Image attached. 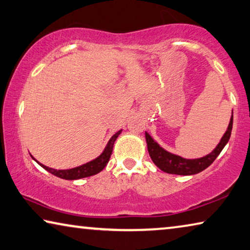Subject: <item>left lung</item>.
<instances>
[{
	"instance_id": "obj_1",
	"label": "left lung",
	"mask_w": 250,
	"mask_h": 250,
	"mask_svg": "<svg viewBox=\"0 0 250 250\" xmlns=\"http://www.w3.org/2000/svg\"><path fill=\"white\" fill-rule=\"evenodd\" d=\"M233 116L230 118V123L228 128L226 130L225 135L222 136L221 141L219 142L217 147L213 149L210 154L200 157V159L188 160L179 155H174L172 153L165 151L164 148L160 146L153 138L149 136V134L145 132V138H146L148 154L157 167L161 170L171 174L179 175H192L197 174L199 172L205 170L213 163V161L217 159V156L220 154L222 148L228 143L230 135H231Z\"/></svg>"
}]
</instances>
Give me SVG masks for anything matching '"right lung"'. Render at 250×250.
I'll return each mask as SVG.
<instances>
[{"instance_id": "1", "label": "right lung", "mask_w": 250, "mask_h": 250, "mask_svg": "<svg viewBox=\"0 0 250 250\" xmlns=\"http://www.w3.org/2000/svg\"><path fill=\"white\" fill-rule=\"evenodd\" d=\"M122 133V129L118 130L116 134H114L110 138L108 143H107V146L104 149V152L99 155L97 159H95L90 162H88L86 164L80 165V167H77L74 168H69V170H55V168L48 167L45 165L39 163L42 167L45 168L50 173L58 176V178L64 179V180H78V179H83V178H87V176H91L95 175L101 172L104 167H106L107 163L110 159V155H112L113 152V147H114V143L116 141V138L118 137V135Z\"/></svg>"}]
</instances>
